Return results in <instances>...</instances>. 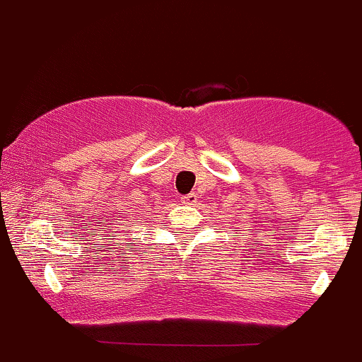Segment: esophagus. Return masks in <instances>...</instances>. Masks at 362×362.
I'll return each mask as SVG.
<instances>
[{
    "instance_id": "esophagus-1",
    "label": "esophagus",
    "mask_w": 362,
    "mask_h": 362,
    "mask_svg": "<svg viewBox=\"0 0 362 362\" xmlns=\"http://www.w3.org/2000/svg\"><path fill=\"white\" fill-rule=\"evenodd\" d=\"M182 203L184 204H196L197 203V194H185L184 197H182Z\"/></svg>"
}]
</instances>
